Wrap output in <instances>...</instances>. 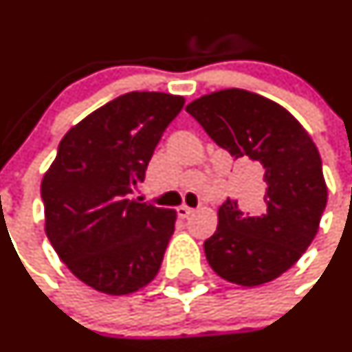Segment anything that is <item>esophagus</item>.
<instances>
[{
    "label": "esophagus",
    "mask_w": 352,
    "mask_h": 352,
    "mask_svg": "<svg viewBox=\"0 0 352 352\" xmlns=\"http://www.w3.org/2000/svg\"><path fill=\"white\" fill-rule=\"evenodd\" d=\"M192 213V208H190V206H179L177 208V217L179 218H188L190 217V214Z\"/></svg>",
    "instance_id": "obj_1"
}]
</instances>
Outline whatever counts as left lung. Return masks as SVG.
<instances>
[{
  "mask_svg": "<svg viewBox=\"0 0 352 352\" xmlns=\"http://www.w3.org/2000/svg\"><path fill=\"white\" fill-rule=\"evenodd\" d=\"M211 139L233 160L263 169L260 213L226 199L205 241L214 274L241 287L275 280L309 248L327 203L322 161L309 132L277 102L241 89L206 94L186 105Z\"/></svg>",
  "mask_w": 352,
  "mask_h": 352,
  "instance_id": "left-lung-1",
  "label": "left lung"
}]
</instances>
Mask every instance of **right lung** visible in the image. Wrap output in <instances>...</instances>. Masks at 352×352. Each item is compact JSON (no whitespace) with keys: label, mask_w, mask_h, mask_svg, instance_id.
Here are the masks:
<instances>
[{"label":"right lung","mask_w":352,"mask_h":352,"mask_svg":"<svg viewBox=\"0 0 352 352\" xmlns=\"http://www.w3.org/2000/svg\"><path fill=\"white\" fill-rule=\"evenodd\" d=\"M183 105L173 94H124L75 124L45 173V233L72 274L97 292L129 296L160 272L176 211L131 195Z\"/></svg>","instance_id":"add662e5"}]
</instances>
